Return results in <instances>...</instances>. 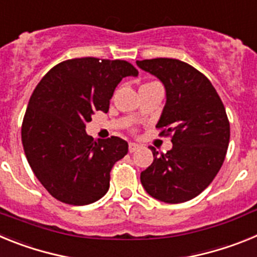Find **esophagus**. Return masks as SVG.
I'll list each match as a JSON object with an SVG mask.
<instances>
[{
    "label": "esophagus",
    "instance_id": "obj_1",
    "mask_svg": "<svg viewBox=\"0 0 257 257\" xmlns=\"http://www.w3.org/2000/svg\"><path fill=\"white\" fill-rule=\"evenodd\" d=\"M139 148L140 145L136 144V143H130V144H128V152H130V153H134V152H136Z\"/></svg>",
    "mask_w": 257,
    "mask_h": 257
}]
</instances>
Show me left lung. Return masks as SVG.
I'll return each mask as SVG.
<instances>
[{"instance_id": "obj_1", "label": "left lung", "mask_w": 257, "mask_h": 257, "mask_svg": "<svg viewBox=\"0 0 257 257\" xmlns=\"http://www.w3.org/2000/svg\"><path fill=\"white\" fill-rule=\"evenodd\" d=\"M166 88V104L156 127L171 135L172 149L151 147L153 163L140 174L149 196L166 203H183L201 194L215 179L230 138L225 108L205 74L178 59L138 60Z\"/></svg>"}]
</instances>
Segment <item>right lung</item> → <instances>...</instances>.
I'll use <instances>...</instances> for the list:
<instances>
[{
	"instance_id": "right-lung-1",
	"label": "right lung",
	"mask_w": 257,
	"mask_h": 257,
	"mask_svg": "<svg viewBox=\"0 0 257 257\" xmlns=\"http://www.w3.org/2000/svg\"><path fill=\"white\" fill-rule=\"evenodd\" d=\"M139 74L124 60L70 59L45 74L29 99L22 142L32 171L45 189L68 205L94 203L109 189L113 165L128 152L121 138L94 140L86 123L106 113L123 77Z\"/></svg>"
}]
</instances>
